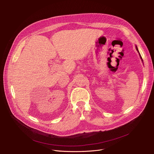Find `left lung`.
I'll use <instances>...</instances> for the list:
<instances>
[{"instance_id": "obj_1", "label": "left lung", "mask_w": 154, "mask_h": 154, "mask_svg": "<svg viewBox=\"0 0 154 154\" xmlns=\"http://www.w3.org/2000/svg\"><path fill=\"white\" fill-rule=\"evenodd\" d=\"M136 50L138 51V53H139V56H140V59H142V60L143 61V60H142V57H141V56H140V53H139V50H138V49H137V46H136Z\"/></svg>"}]
</instances>
